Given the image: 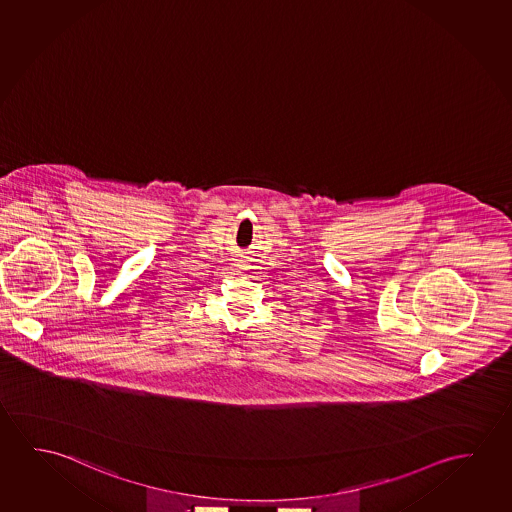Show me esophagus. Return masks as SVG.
<instances>
[{
	"instance_id": "1",
	"label": "esophagus",
	"mask_w": 512,
	"mask_h": 512,
	"mask_svg": "<svg viewBox=\"0 0 512 512\" xmlns=\"http://www.w3.org/2000/svg\"><path fill=\"white\" fill-rule=\"evenodd\" d=\"M234 264H236L237 269L250 268V266H248V260L244 259V257H239V259H236V262H234Z\"/></svg>"
}]
</instances>
